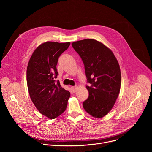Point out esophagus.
I'll return each mask as SVG.
<instances>
[{"mask_svg": "<svg viewBox=\"0 0 152 152\" xmlns=\"http://www.w3.org/2000/svg\"><path fill=\"white\" fill-rule=\"evenodd\" d=\"M77 86H72V91L73 93H75L77 91Z\"/></svg>", "mask_w": 152, "mask_h": 152, "instance_id": "obj_1", "label": "esophagus"}]
</instances>
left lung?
Segmentation results:
<instances>
[{"label": "left lung", "instance_id": "1", "mask_svg": "<svg viewBox=\"0 0 152 152\" xmlns=\"http://www.w3.org/2000/svg\"><path fill=\"white\" fill-rule=\"evenodd\" d=\"M85 67L88 98L84 110L91 116L102 118L109 113L118 96L121 86L119 64L113 52L102 42L85 39L72 43Z\"/></svg>", "mask_w": 152, "mask_h": 152}]
</instances>
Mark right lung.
Instances as JSON below:
<instances>
[{
  "label": "right lung",
  "instance_id": "right-lung-1",
  "mask_svg": "<svg viewBox=\"0 0 152 152\" xmlns=\"http://www.w3.org/2000/svg\"><path fill=\"white\" fill-rule=\"evenodd\" d=\"M70 45V42L42 43L34 50L28 62L26 79L30 97L39 112L49 119L65 111L70 96L59 81L55 80L58 58Z\"/></svg>",
  "mask_w": 152,
  "mask_h": 152
}]
</instances>
